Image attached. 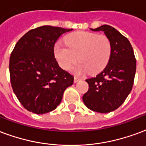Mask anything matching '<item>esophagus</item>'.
Instances as JSON below:
<instances>
[{
	"mask_svg": "<svg viewBox=\"0 0 146 146\" xmlns=\"http://www.w3.org/2000/svg\"><path fill=\"white\" fill-rule=\"evenodd\" d=\"M82 78H78V77H74V82H79Z\"/></svg>",
	"mask_w": 146,
	"mask_h": 146,
	"instance_id": "esophagus-1",
	"label": "esophagus"
}]
</instances>
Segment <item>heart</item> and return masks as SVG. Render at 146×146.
Segmentation results:
<instances>
[{
	"instance_id": "heart-1",
	"label": "heart",
	"mask_w": 146,
	"mask_h": 146,
	"mask_svg": "<svg viewBox=\"0 0 146 146\" xmlns=\"http://www.w3.org/2000/svg\"><path fill=\"white\" fill-rule=\"evenodd\" d=\"M66 46L57 42L54 46L55 57L60 65L68 70L74 63L80 61L73 69L74 73H96L106 67L111 54V42L107 36L89 32H75L65 39Z\"/></svg>"
}]
</instances>
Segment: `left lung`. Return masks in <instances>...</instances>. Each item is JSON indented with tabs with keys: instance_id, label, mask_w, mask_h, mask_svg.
<instances>
[{
	"instance_id": "1",
	"label": "left lung",
	"mask_w": 146,
	"mask_h": 146,
	"mask_svg": "<svg viewBox=\"0 0 146 146\" xmlns=\"http://www.w3.org/2000/svg\"><path fill=\"white\" fill-rule=\"evenodd\" d=\"M91 30L104 32L111 42V54L106 68L86 80L89 90L82 100L91 110L109 113L121 106L131 91L136 59L129 40L113 27L104 25Z\"/></svg>"
}]
</instances>
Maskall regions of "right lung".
<instances>
[{
  "label": "right lung",
  "mask_w": 146,
  "mask_h": 146,
  "mask_svg": "<svg viewBox=\"0 0 146 146\" xmlns=\"http://www.w3.org/2000/svg\"><path fill=\"white\" fill-rule=\"evenodd\" d=\"M72 30L40 26L29 31L14 47L9 60L11 84L29 111L43 114L55 110L64 90L74 82L73 75L58 65L54 51L59 37Z\"/></svg>",
  "instance_id": "obj_1"
}]
</instances>
